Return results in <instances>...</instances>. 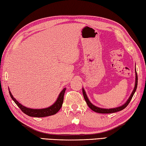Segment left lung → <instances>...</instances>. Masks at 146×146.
Returning a JSON list of instances; mask_svg holds the SVG:
<instances>
[{"mask_svg": "<svg viewBox=\"0 0 146 146\" xmlns=\"http://www.w3.org/2000/svg\"><path fill=\"white\" fill-rule=\"evenodd\" d=\"M137 82H138V77H137V74L136 72V70H135V87H134V89L133 90L132 93H131V94L130 95V97H129V98L128 99V100L126 102L123 104V106H119V107H116V108H112V109H102V108H100V107H98L97 106H95L92 104V103L90 102V101L89 100L88 98L87 97V95L86 92H85L84 90L82 88V93H83V96H84V100L86 102V104L88 106V107L90 108L92 110V111H95L96 112H98V113H102V114H109V113H113V112H116L118 111H122L123 109H124L125 107H126L128 105V104L130 102V101L131 100V98H132L133 96L134 95L135 92V91L137 90Z\"/></svg>", "mask_w": 146, "mask_h": 146, "instance_id": "1", "label": "left lung"}]
</instances>
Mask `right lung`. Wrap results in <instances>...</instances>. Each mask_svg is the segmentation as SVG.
Instances as JSON below:
<instances>
[{
    "label": "right lung",
    "mask_w": 146,
    "mask_h": 146,
    "mask_svg": "<svg viewBox=\"0 0 146 146\" xmlns=\"http://www.w3.org/2000/svg\"><path fill=\"white\" fill-rule=\"evenodd\" d=\"M65 90H66L65 88L62 90V91L60 92V93L58 95V97L57 98L56 101L53 104V105L51 106L50 107H47V108L39 109H30L23 106V105H21L20 103H19L13 97V95L11 94V92L9 91V95L11 96V97L13 101L15 102L16 105L18 106L19 108H20L21 110V111L24 112L25 114L31 117H42L51 116V115H54L58 112V111L61 109V107L62 106L63 102H64V96Z\"/></svg>",
    "instance_id": "obj_1"
}]
</instances>
